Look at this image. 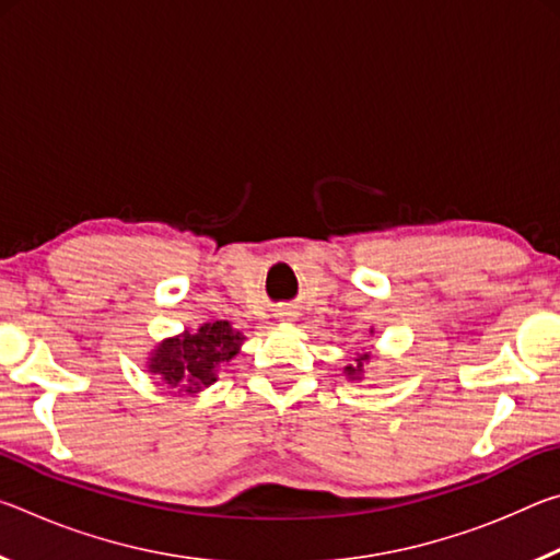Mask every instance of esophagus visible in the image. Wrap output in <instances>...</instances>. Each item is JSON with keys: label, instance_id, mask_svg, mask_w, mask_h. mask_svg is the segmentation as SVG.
I'll use <instances>...</instances> for the list:
<instances>
[{"label": "esophagus", "instance_id": "obj_1", "mask_svg": "<svg viewBox=\"0 0 560 560\" xmlns=\"http://www.w3.org/2000/svg\"><path fill=\"white\" fill-rule=\"evenodd\" d=\"M279 316H281V318H287V320H291V316H293V314H291V311H289V308H283Z\"/></svg>", "mask_w": 560, "mask_h": 560}]
</instances>
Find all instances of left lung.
Segmentation results:
<instances>
[{
	"instance_id": "obj_1",
	"label": "left lung",
	"mask_w": 560,
	"mask_h": 560,
	"mask_svg": "<svg viewBox=\"0 0 560 560\" xmlns=\"http://www.w3.org/2000/svg\"><path fill=\"white\" fill-rule=\"evenodd\" d=\"M365 363H371V355H358L355 358V363L353 365H346V377L348 381H360V377H363V371H365Z\"/></svg>"
}]
</instances>
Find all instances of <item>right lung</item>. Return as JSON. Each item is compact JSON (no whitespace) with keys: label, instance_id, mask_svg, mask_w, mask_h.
I'll return each instance as SVG.
<instances>
[{"label":"right lung","instance_id":"obj_1","mask_svg":"<svg viewBox=\"0 0 560 560\" xmlns=\"http://www.w3.org/2000/svg\"><path fill=\"white\" fill-rule=\"evenodd\" d=\"M242 343L244 336L230 320L202 324L197 330H185L158 343L148 358V371L177 393H200L217 381V368L230 363Z\"/></svg>","mask_w":560,"mask_h":560}]
</instances>
